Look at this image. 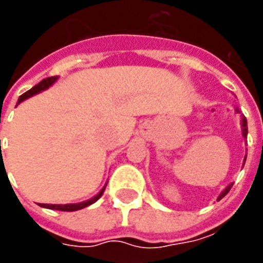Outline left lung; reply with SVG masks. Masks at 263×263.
Segmentation results:
<instances>
[{
    "label": "left lung",
    "instance_id": "8db88e82",
    "mask_svg": "<svg viewBox=\"0 0 263 263\" xmlns=\"http://www.w3.org/2000/svg\"><path fill=\"white\" fill-rule=\"evenodd\" d=\"M236 111H237V113H240V110H239L237 107H236ZM240 124H241V134H243V138H247V134H249V128H247V120H246V117H245V116H243V115H241V121H240ZM246 158H247V156H246V157H245V160H243V166H245V164H246ZM232 185H233V183L229 184L228 187L225 188L224 191L221 192L220 195H218V198H217V200L222 199V198H224V196L227 195V194H228L229 190L232 188Z\"/></svg>",
    "mask_w": 263,
    "mask_h": 263
}]
</instances>
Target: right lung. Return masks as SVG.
I'll return each mask as SVG.
<instances>
[{
	"mask_svg": "<svg viewBox=\"0 0 263 263\" xmlns=\"http://www.w3.org/2000/svg\"><path fill=\"white\" fill-rule=\"evenodd\" d=\"M57 79H59V76H51V78H46V79H43L41 83H38L36 86H34V87L31 88V90L26 91L24 94H22L20 97H18L17 99V105L18 103H22L23 101H26V99L31 98L32 95H36L39 94V92H42V91L47 90V88L50 87V86H53V84L57 82ZM16 105V106H17ZM107 184V183H106ZM106 184L103 185V188L101 190V191L97 194L95 196H92L91 199L88 200H84V202H80V203H67V204H46V203H39V206L41 208H46V209H53V210H60V212H76V210H80V209H84L87 208V206H90V204H92L94 202H97V200L102 196L103 191H105V187H106Z\"/></svg>",
	"mask_w": 263,
	"mask_h": 263,
	"instance_id": "add662e5",
	"label": "right lung"
}]
</instances>
